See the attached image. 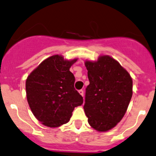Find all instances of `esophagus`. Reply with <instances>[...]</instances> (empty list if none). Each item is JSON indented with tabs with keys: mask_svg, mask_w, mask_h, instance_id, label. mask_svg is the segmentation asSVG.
Here are the masks:
<instances>
[{
	"mask_svg": "<svg viewBox=\"0 0 156 156\" xmlns=\"http://www.w3.org/2000/svg\"><path fill=\"white\" fill-rule=\"evenodd\" d=\"M79 93H80V94L83 97V94H84V91H83V90H82V89L79 90Z\"/></svg>",
	"mask_w": 156,
	"mask_h": 156,
	"instance_id": "1",
	"label": "esophagus"
}]
</instances>
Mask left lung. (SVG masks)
<instances>
[{"label":"left lung","mask_w":156,"mask_h":156,"mask_svg":"<svg viewBox=\"0 0 156 156\" xmlns=\"http://www.w3.org/2000/svg\"><path fill=\"white\" fill-rule=\"evenodd\" d=\"M89 85L84 108L89 124L98 131H107L123 118L132 97L131 76L116 60L100 56L85 62Z\"/></svg>","instance_id":"obj_1"}]
</instances>
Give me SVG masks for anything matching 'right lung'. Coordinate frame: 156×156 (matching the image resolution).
<instances>
[{
	"mask_svg": "<svg viewBox=\"0 0 156 156\" xmlns=\"http://www.w3.org/2000/svg\"><path fill=\"white\" fill-rule=\"evenodd\" d=\"M76 61L55 55L41 62L27 78L28 103L34 115L44 126L56 128L68 122L75 107L83 104L70 71Z\"/></svg>",
	"mask_w": 156,
	"mask_h": 156,
	"instance_id": "1",
	"label": "right lung"
}]
</instances>
